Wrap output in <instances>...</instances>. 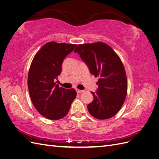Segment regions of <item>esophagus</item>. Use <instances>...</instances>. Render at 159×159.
Returning <instances> with one entry per match:
<instances>
[{
  "mask_svg": "<svg viewBox=\"0 0 159 159\" xmlns=\"http://www.w3.org/2000/svg\"><path fill=\"white\" fill-rule=\"evenodd\" d=\"M76 91H77V93H81L84 92V90H80V89H76Z\"/></svg>",
  "mask_w": 159,
  "mask_h": 159,
  "instance_id": "obj_1",
  "label": "esophagus"
}]
</instances>
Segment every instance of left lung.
Instances as JSON below:
<instances>
[{
  "instance_id": "obj_1",
  "label": "left lung",
  "mask_w": 159,
  "mask_h": 159,
  "mask_svg": "<svg viewBox=\"0 0 159 159\" xmlns=\"http://www.w3.org/2000/svg\"><path fill=\"white\" fill-rule=\"evenodd\" d=\"M74 52L88 65L90 73L99 78L93 101L88 105L89 113L96 119H107L116 115L127 93L125 70L119 56L104 42L78 44Z\"/></svg>"
}]
</instances>
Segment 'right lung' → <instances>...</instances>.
Instances as JSON below:
<instances>
[{"label": "right lung", "instance_id": "right-lung-1", "mask_svg": "<svg viewBox=\"0 0 159 159\" xmlns=\"http://www.w3.org/2000/svg\"><path fill=\"white\" fill-rule=\"evenodd\" d=\"M76 44L50 42L34 57L28 75V87L34 106L42 116L58 120L68 114L76 98L75 90L56 84L65 57Z\"/></svg>", "mask_w": 159, "mask_h": 159}]
</instances>
